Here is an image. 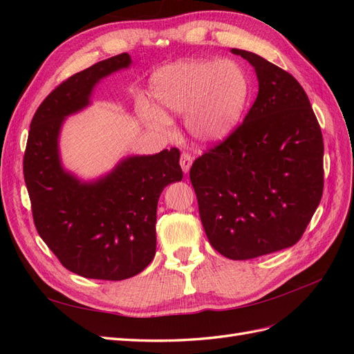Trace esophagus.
<instances>
[{
	"instance_id": "34e87169",
	"label": "esophagus",
	"mask_w": 354,
	"mask_h": 354,
	"mask_svg": "<svg viewBox=\"0 0 354 354\" xmlns=\"http://www.w3.org/2000/svg\"><path fill=\"white\" fill-rule=\"evenodd\" d=\"M192 162H194V158H192L189 153L183 152L180 156V165H181V169H183V173L187 174L189 169L192 167Z\"/></svg>"
}]
</instances>
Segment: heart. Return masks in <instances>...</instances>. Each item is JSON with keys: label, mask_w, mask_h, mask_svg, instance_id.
<instances>
[{"label": "heart", "mask_w": 354, "mask_h": 354, "mask_svg": "<svg viewBox=\"0 0 354 354\" xmlns=\"http://www.w3.org/2000/svg\"><path fill=\"white\" fill-rule=\"evenodd\" d=\"M250 78L233 60H180L159 68L151 78V94L159 108L186 113L190 134L203 143L226 138L245 112ZM143 121L159 131L171 128L169 118L140 99Z\"/></svg>", "instance_id": "heart-1"}]
</instances>
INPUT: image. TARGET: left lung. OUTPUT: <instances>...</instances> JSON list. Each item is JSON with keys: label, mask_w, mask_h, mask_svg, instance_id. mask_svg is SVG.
Here are the masks:
<instances>
[{"label": "left lung", "mask_w": 354, "mask_h": 354, "mask_svg": "<svg viewBox=\"0 0 354 354\" xmlns=\"http://www.w3.org/2000/svg\"><path fill=\"white\" fill-rule=\"evenodd\" d=\"M259 94L226 140L195 159L190 181L207 238L230 260L295 245L324 194V138L291 73L251 51Z\"/></svg>", "instance_id": "obj_1"}]
</instances>
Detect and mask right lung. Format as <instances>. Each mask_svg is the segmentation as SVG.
<instances>
[{
  "label": "right lung",
  "instance_id": "obj_1",
  "mask_svg": "<svg viewBox=\"0 0 354 354\" xmlns=\"http://www.w3.org/2000/svg\"><path fill=\"white\" fill-rule=\"evenodd\" d=\"M130 65L122 53L72 75L39 104L28 136L24 176L35 227L63 267L88 279L122 281L146 269L156 251L158 199L183 178L177 147L128 156L94 181L62 167L65 118L87 108L100 80Z\"/></svg>",
  "mask_w": 354,
  "mask_h": 354
}]
</instances>
